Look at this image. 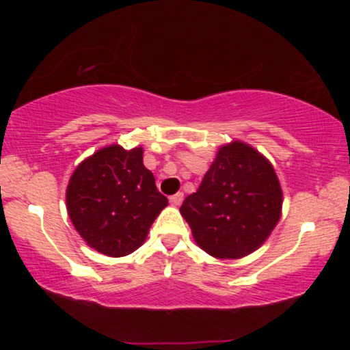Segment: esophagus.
Instances as JSON below:
<instances>
[{
	"instance_id": "obj_1",
	"label": "esophagus",
	"mask_w": 350,
	"mask_h": 350,
	"mask_svg": "<svg viewBox=\"0 0 350 350\" xmlns=\"http://www.w3.org/2000/svg\"><path fill=\"white\" fill-rule=\"evenodd\" d=\"M183 199H184V194H183V192H178V194L171 196V198H170L171 206H174V207L180 206V202H183Z\"/></svg>"
}]
</instances>
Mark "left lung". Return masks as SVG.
<instances>
[{"instance_id":"left-lung-1","label":"left lung","mask_w":350,"mask_h":350,"mask_svg":"<svg viewBox=\"0 0 350 350\" xmlns=\"http://www.w3.org/2000/svg\"><path fill=\"white\" fill-rule=\"evenodd\" d=\"M283 206L275 167L250 144L234 139L217 151L198 192L180 206L196 243L220 260H239L265 243Z\"/></svg>"}]
</instances>
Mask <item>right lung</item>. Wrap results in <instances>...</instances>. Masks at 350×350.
I'll return each mask as SVG.
<instances>
[{
	"label": "right lung",
	"instance_id": "add662e5",
	"mask_svg": "<svg viewBox=\"0 0 350 350\" xmlns=\"http://www.w3.org/2000/svg\"><path fill=\"white\" fill-rule=\"evenodd\" d=\"M67 212L88 247L107 256L133 253L167 199L143 164V148L110 144L75 167L66 192Z\"/></svg>",
	"mask_w": 350,
	"mask_h": 350
}]
</instances>
